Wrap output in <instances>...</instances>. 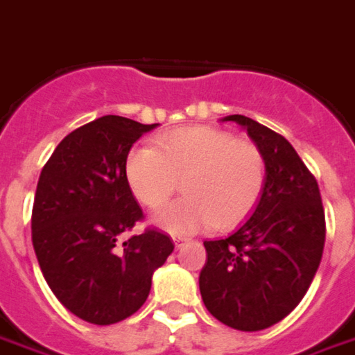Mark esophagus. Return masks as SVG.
<instances>
[{"label": "esophagus", "mask_w": 355, "mask_h": 355, "mask_svg": "<svg viewBox=\"0 0 355 355\" xmlns=\"http://www.w3.org/2000/svg\"><path fill=\"white\" fill-rule=\"evenodd\" d=\"M173 240H175V246L180 248L182 244H184L186 240H188V238H186V236H173Z\"/></svg>", "instance_id": "1"}]
</instances>
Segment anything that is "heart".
<instances>
[{"label": "heart", "mask_w": 355, "mask_h": 355, "mask_svg": "<svg viewBox=\"0 0 355 355\" xmlns=\"http://www.w3.org/2000/svg\"><path fill=\"white\" fill-rule=\"evenodd\" d=\"M125 177L138 202L157 209L177 190V202L155 215L161 229L190 234L203 227L227 230L240 225L261 200L267 163L252 142L213 126H186L126 155Z\"/></svg>", "instance_id": "heart-1"}]
</instances>
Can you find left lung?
<instances>
[{
	"mask_svg": "<svg viewBox=\"0 0 355 355\" xmlns=\"http://www.w3.org/2000/svg\"><path fill=\"white\" fill-rule=\"evenodd\" d=\"M267 163V182L252 217L230 236L205 240L200 292L207 311L236 331L279 323L306 296L324 248V209L315 177L292 144L244 115Z\"/></svg>",
	"mask_w": 355,
	"mask_h": 355,
	"instance_id": "obj_1",
	"label": "left lung"
}]
</instances>
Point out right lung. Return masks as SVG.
Wrapping results in <instances>:
<instances>
[{"label": "right lung", "instance_id": "right-lung-1", "mask_svg": "<svg viewBox=\"0 0 355 355\" xmlns=\"http://www.w3.org/2000/svg\"><path fill=\"white\" fill-rule=\"evenodd\" d=\"M153 126L119 115L96 119L67 135L40 173L32 207L40 269L57 300L88 323H119L136 313L153 271L175 250L157 229L119 244L144 219L126 182V155Z\"/></svg>", "mask_w": 355, "mask_h": 355}]
</instances>
